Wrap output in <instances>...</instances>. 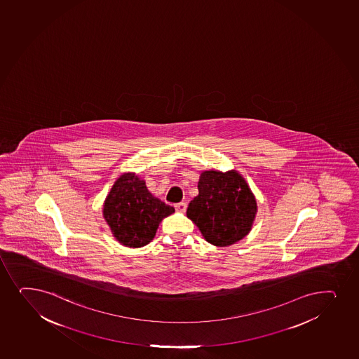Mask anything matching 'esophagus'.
Returning a JSON list of instances; mask_svg holds the SVG:
<instances>
[{"mask_svg":"<svg viewBox=\"0 0 359 359\" xmlns=\"http://www.w3.org/2000/svg\"><path fill=\"white\" fill-rule=\"evenodd\" d=\"M186 208H187V204L185 202H180L175 204V209L177 211H180V212H185Z\"/></svg>","mask_w":359,"mask_h":359,"instance_id":"obj_1","label":"esophagus"}]
</instances>
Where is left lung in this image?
I'll list each match as a JSON object with an SVG mask.
<instances>
[{"mask_svg": "<svg viewBox=\"0 0 359 359\" xmlns=\"http://www.w3.org/2000/svg\"><path fill=\"white\" fill-rule=\"evenodd\" d=\"M199 194L187 208L206 241L226 247L250 233L257 202L245 179L234 170H206L198 182Z\"/></svg>", "mask_w": 359, "mask_h": 359, "instance_id": "obj_1", "label": "left lung"}]
</instances>
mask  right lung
Listing matches in <instances>:
<instances>
[{"label": "right lung", "instance_id": "right-lung-1", "mask_svg": "<svg viewBox=\"0 0 359 359\" xmlns=\"http://www.w3.org/2000/svg\"><path fill=\"white\" fill-rule=\"evenodd\" d=\"M173 212V206L154 197L135 174H124L114 182L104 205V217L114 238L133 248L148 245L162 218Z\"/></svg>", "mask_w": 359, "mask_h": 359}]
</instances>
